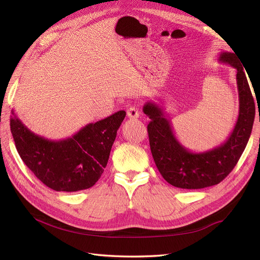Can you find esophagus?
Returning a JSON list of instances; mask_svg holds the SVG:
<instances>
[{"label":"esophagus","mask_w":260,"mask_h":260,"mask_svg":"<svg viewBox=\"0 0 260 260\" xmlns=\"http://www.w3.org/2000/svg\"><path fill=\"white\" fill-rule=\"evenodd\" d=\"M127 116L130 118V119H135V118H138L139 117V108L137 106L129 107L127 111Z\"/></svg>","instance_id":"34e87169"}]
</instances>
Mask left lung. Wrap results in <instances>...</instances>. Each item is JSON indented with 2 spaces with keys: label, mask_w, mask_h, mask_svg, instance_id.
Wrapping results in <instances>:
<instances>
[{
  "label": "left lung",
  "mask_w": 260,
  "mask_h": 260,
  "mask_svg": "<svg viewBox=\"0 0 260 260\" xmlns=\"http://www.w3.org/2000/svg\"><path fill=\"white\" fill-rule=\"evenodd\" d=\"M219 61L237 69L239 116L225 142L206 152L195 153L184 147L176 138L171 122L162 108L147 102L143 112L148 116L147 132L154 161L162 178L180 188H204L215 185L230 174L246 147L253 129L255 102L243 64L233 53L221 52Z\"/></svg>",
  "instance_id": "8db88e82"
}]
</instances>
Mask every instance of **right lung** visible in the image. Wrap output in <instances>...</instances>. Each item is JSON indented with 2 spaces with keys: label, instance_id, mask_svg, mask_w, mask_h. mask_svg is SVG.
I'll list each match as a JSON object with an SVG mask.
<instances>
[{
  "label": "right lung",
  "instance_id": "add662e5",
  "mask_svg": "<svg viewBox=\"0 0 260 260\" xmlns=\"http://www.w3.org/2000/svg\"><path fill=\"white\" fill-rule=\"evenodd\" d=\"M17 152L34 175L54 191L77 192L96 183L106 167L124 111L86 124L73 137L52 141L30 131L12 111Z\"/></svg>",
  "mask_w": 260,
  "mask_h": 260
}]
</instances>
